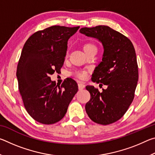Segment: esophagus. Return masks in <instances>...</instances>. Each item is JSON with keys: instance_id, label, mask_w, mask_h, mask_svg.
Segmentation results:
<instances>
[{"instance_id": "1", "label": "esophagus", "mask_w": 155, "mask_h": 155, "mask_svg": "<svg viewBox=\"0 0 155 155\" xmlns=\"http://www.w3.org/2000/svg\"><path fill=\"white\" fill-rule=\"evenodd\" d=\"M78 89H79V90H83V89H84L85 88V84H84V83H83V82H78Z\"/></svg>"}]
</instances>
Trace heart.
<instances>
[{
    "label": "heart",
    "mask_w": 155,
    "mask_h": 155,
    "mask_svg": "<svg viewBox=\"0 0 155 155\" xmlns=\"http://www.w3.org/2000/svg\"><path fill=\"white\" fill-rule=\"evenodd\" d=\"M94 48H96V46L94 45L93 43L88 42L84 44L83 46V51H85V53H87L88 51H90V50L94 49ZM67 55H68V53L66 54V56ZM87 73L86 71H83V70H78V71L75 72L74 75L77 77L81 78V79H84V78H85L86 77H87Z\"/></svg>",
    "instance_id": "heart-1"
}]
</instances>
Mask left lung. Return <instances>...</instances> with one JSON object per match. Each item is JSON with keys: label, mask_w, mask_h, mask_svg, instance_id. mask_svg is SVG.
<instances>
[{"label": "left lung", "mask_w": 155, "mask_h": 155, "mask_svg": "<svg viewBox=\"0 0 155 155\" xmlns=\"http://www.w3.org/2000/svg\"><path fill=\"white\" fill-rule=\"evenodd\" d=\"M80 33L103 44V59L94 70L91 80L107 86L102 92L94 86H86L91 95L85 104L86 112L97 124H112L125 114L134 99L138 81L134 46L127 37L108 26L81 28Z\"/></svg>", "instance_id": "obj_1"}]
</instances>
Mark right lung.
Segmentation results:
<instances>
[{"mask_svg": "<svg viewBox=\"0 0 155 155\" xmlns=\"http://www.w3.org/2000/svg\"><path fill=\"white\" fill-rule=\"evenodd\" d=\"M79 27L52 26L33 33L23 46L16 72L18 89L28 114L41 124L60 121L78 91L74 80L58 86L50 75L60 72L68 41Z\"/></svg>", "mask_w": 155, "mask_h": 155, "instance_id": "add662e5", "label": "right lung"}]
</instances>
